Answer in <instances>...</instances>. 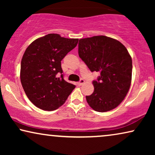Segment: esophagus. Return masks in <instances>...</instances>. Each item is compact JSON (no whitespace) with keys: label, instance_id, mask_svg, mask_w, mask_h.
<instances>
[{"label":"esophagus","instance_id":"obj_1","mask_svg":"<svg viewBox=\"0 0 155 155\" xmlns=\"http://www.w3.org/2000/svg\"><path fill=\"white\" fill-rule=\"evenodd\" d=\"M84 83V80L83 79H81V80H80L79 82H78V85H79V86H81L82 84H83Z\"/></svg>","mask_w":155,"mask_h":155}]
</instances>
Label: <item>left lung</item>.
<instances>
[{
    "instance_id": "obj_1",
    "label": "left lung",
    "mask_w": 155,
    "mask_h": 155,
    "mask_svg": "<svg viewBox=\"0 0 155 155\" xmlns=\"http://www.w3.org/2000/svg\"><path fill=\"white\" fill-rule=\"evenodd\" d=\"M78 54L92 72L100 73L93 80L94 90L86 96L94 111L106 112L117 107L126 97L132 78V58L117 40L94 36L79 40Z\"/></svg>"
}]
</instances>
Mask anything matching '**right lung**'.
<instances>
[{
    "label": "right lung",
    "instance_id": "obj_1",
    "mask_svg": "<svg viewBox=\"0 0 155 155\" xmlns=\"http://www.w3.org/2000/svg\"><path fill=\"white\" fill-rule=\"evenodd\" d=\"M78 39L48 34L27 48L21 61L20 80L31 102L44 111L58 109L75 87L63 79L61 61Z\"/></svg>",
    "mask_w": 155,
    "mask_h": 155
}]
</instances>
